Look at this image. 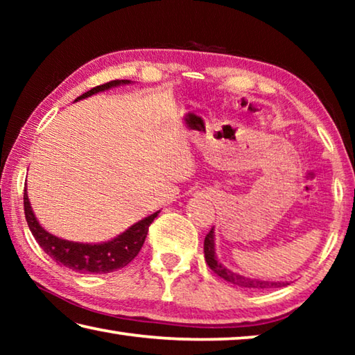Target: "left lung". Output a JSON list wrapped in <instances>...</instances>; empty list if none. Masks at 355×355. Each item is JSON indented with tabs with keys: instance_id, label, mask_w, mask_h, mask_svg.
Listing matches in <instances>:
<instances>
[{
	"instance_id": "left-lung-1",
	"label": "left lung",
	"mask_w": 355,
	"mask_h": 355,
	"mask_svg": "<svg viewBox=\"0 0 355 355\" xmlns=\"http://www.w3.org/2000/svg\"><path fill=\"white\" fill-rule=\"evenodd\" d=\"M203 252H205V261L213 272L219 275L220 279H224L230 284L236 285L239 288H248V290H269V288H280L288 285L286 282H268L260 279H250L244 277L241 274L233 272L232 269L225 268L222 264L218 257H216V244H214V227L208 232L205 236V243H203Z\"/></svg>"
}]
</instances>
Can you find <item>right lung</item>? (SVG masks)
I'll list each match as a JSON object with an SVG mask.
<instances>
[{
    "mask_svg": "<svg viewBox=\"0 0 355 355\" xmlns=\"http://www.w3.org/2000/svg\"><path fill=\"white\" fill-rule=\"evenodd\" d=\"M127 84H131V81H110L91 89V91L83 94L81 97H78L75 101L87 98L98 92H105L107 89L127 86ZM23 199H25V218L29 230H31L35 241L39 243L45 254L50 255L58 264H64L65 268H70L73 269V271L83 274H107L127 266V264L131 260H135V257L139 254L142 244L147 238L150 224H152L153 219L159 214V211H156L147 216V218H144L142 220L128 227L123 233H120L116 238H112L111 241L97 244L75 243L51 235L50 232H46L45 228L39 224V220L35 218L31 208V203H29L26 189Z\"/></svg>",
    "mask_w": 355,
    "mask_h": 355,
    "instance_id": "add662e5",
    "label": "right lung"
}]
</instances>
